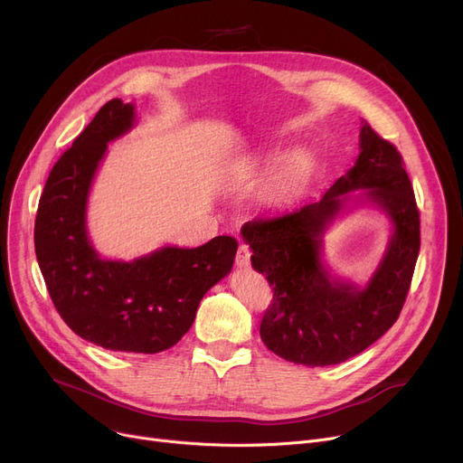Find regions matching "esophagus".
Listing matches in <instances>:
<instances>
[{
	"mask_svg": "<svg viewBox=\"0 0 463 463\" xmlns=\"http://www.w3.org/2000/svg\"><path fill=\"white\" fill-rule=\"evenodd\" d=\"M250 257H251L250 248L246 244H240L238 251H236V266H240V269H248Z\"/></svg>",
	"mask_w": 463,
	"mask_h": 463,
	"instance_id": "obj_1",
	"label": "esophagus"
}]
</instances>
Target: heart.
I'll use <instances>...</instances> for the list:
<instances>
[{"mask_svg": "<svg viewBox=\"0 0 463 463\" xmlns=\"http://www.w3.org/2000/svg\"><path fill=\"white\" fill-rule=\"evenodd\" d=\"M307 175H309V165L304 157L288 159L274 176V182H272L274 194L279 199L290 197V194H295L304 185Z\"/></svg>", "mask_w": 463, "mask_h": 463, "instance_id": "obj_1", "label": "heart"}]
</instances>
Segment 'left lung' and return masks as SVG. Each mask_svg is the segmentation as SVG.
Masks as SVG:
<instances>
[{"label":"left lung","instance_id":"left-lung-1","mask_svg":"<svg viewBox=\"0 0 463 463\" xmlns=\"http://www.w3.org/2000/svg\"><path fill=\"white\" fill-rule=\"evenodd\" d=\"M356 188H366L363 197L386 211L395 227L364 289L332 280L320 262L322 234ZM241 236L253 251V269L274 293L260 321L264 345L288 362L332 366L368 349L398 321L420 250V215L402 154L364 124L354 166L321 201L255 217Z\"/></svg>","mask_w":463,"mask_h":463}]
</instances>
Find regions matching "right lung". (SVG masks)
<instances>
[{
    "instance_id": "right-lung-1",
    "label": "right lung",
    "mask_w": 463,
    "mask_h": 463,
    "mask_svg": "<svg viewBox=\"0 0 463 463\" xmlns=\"http://www.w3.org/2000/svg\"><path fill=\"white\" fill-rule=\"evenodd\" d=\"M135 107L112 99L63 152L44 184L35 217V255L65 325L109 351L154 354L176 345L203 297L223 279L238 241L163 248L131 262L105 260L86 232V204L107 144L133 128Z\"/></svg>"
}]
</instances>
